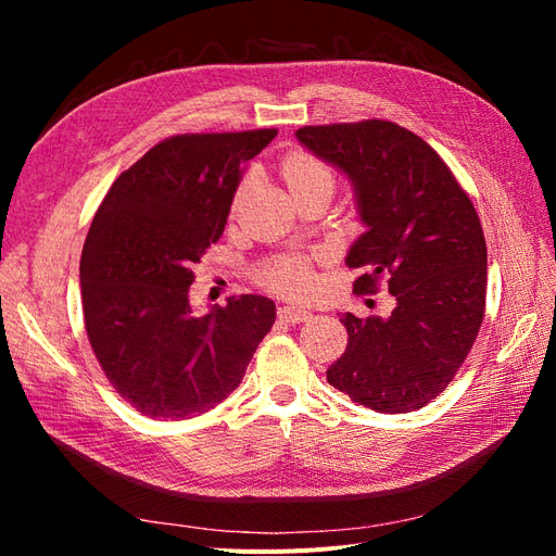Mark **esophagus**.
Instances as JSON below:
<instances>
[{
    "label": "esophagus",
    "mask_w": 556,
    "mask_h": 556,
    "mask_svg": "<svg viewBox=\"0 0 556 556\" xmlns=\"http://www.w3.org/2000/svg\"><path fill=\"white\" fill-rule=\"evenodd\" d=\"M278 315H280V319H285V323L299 325V323H306V319L311 317V311L301 308V306H294V304H288V306H280L278 308Z\"/></svg>",
    "instance_id": "34e87169"
}]
</instances>
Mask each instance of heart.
<instances>
[{
    "label": "heart",
    "instance_id": "heart-1",
    "mask_svg": "<svg viewBox=\"0 0 556 556\" xmlns=\"http://www.w3.org/2000/svg\"><path fill=\"white\" fill-rule=\"evenodd\" d=\"M282 176L288 180L292 194L301 190H313V188H325L333 192V174L329 166L308 153H292L282 164ZM250 188V178L243 180L241 194ZM264 282L271 285L276 290L290 292V294H308L315 288V278L311 268L304 260H280L271 266L264 268L262 274Z\"/></svg>",
    "mask_w": 556,
    "mask_h": 556
}]
</instances>
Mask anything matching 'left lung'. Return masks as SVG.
Returning <instances> with one entry per match:
<instances>
[{
    "label": "left lung",
    "instance_id": "8db88e82",
    "mask_svg": "<svg viewBox=\"0 0 556 556\" xmlns=\"http://www.w3.org/2000/svg\"><path fill=\"white\" fill-rule=\"evenodd\" d=\"M308 153L339 169L355 192L364 233L345 264L364 266L355 290L387 276L392 315L345 313L348 348L327 380L357 406L410 413L439 396L480 331L486 245L480 217L435 150L387 121L294 131Z\"/></svg>",
    "mask_w": 556,
    "mask_h": 556
}]
</instances>
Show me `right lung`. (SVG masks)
Masks as SVG:
<instances>
[{
    "mask_svg": "<svg viewBox=\"0 0 556 556\" xmlns=\"http://www.w3.org/2000/svg\"><path fill=\"white\" fill-rule=\"evenodd\" d=\"M276 129L172 137L115 178L80 257L88 339L125 401L153 419L206 413L241 384L276 323L262 294L194 315L192 266L223 237L248 162Z\"/></svg>",
    "mask_w": 556,
    "mask_h": 556,
    "instance_id": "right-lung-1",
    "label": "right lung"
}]
</instances>
